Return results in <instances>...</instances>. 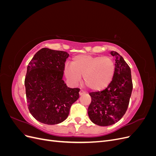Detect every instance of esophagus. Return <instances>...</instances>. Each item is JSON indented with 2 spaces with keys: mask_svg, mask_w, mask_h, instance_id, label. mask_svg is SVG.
I'll use <instances>...</instances> for the list:
<instances>
[{
  "mask_svg": "<svg viewBox=\"0 0 156 156\" xmlns=\"http://www.w3.org/2000/svg\"><path fill=\"white\" fill-rule=\"evenodd\" d=\"M84 93H85V92H84L83 90H81L79 91V95L81 96V95H83V94H84Z\"/></svg>",
  "mask_w": 156,
  "mask_h": 156,
  "instance_id": "34e87169",
  "label": "esophagus"
}]
</instances>
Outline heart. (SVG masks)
Segmentation results:
<instances>
[{
	"label": "heart",
	"instance_id": "1",
	"mask_svg": "<svg viewBox=\"0 0 156 156\" xmlns=\"http://www.w3.org/2000/svg\"><path fill=\"white\" fill-rule=\"evenodd\" d=\"M115 73V63L108 56L79 55L73 58L64 69L68 81L77 84L83 77L85 85L92 90H102L111 83Z\"/></svg>",
	"mask_w": 156,
	"mask_h": 156
}]
</instances>
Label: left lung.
I'll return each instance as SVG.
<instances>
[{
    "label": "left lung",
    "mask_w": 156,
    "mask_h": 156,
    "mask_svg": "<svg viewBox=\"0 0 156 156\" xmlns=\"http://www.w3.org/2000/svg\"><path fill=\"white\" fill-rule=\"evenodd\" d=\"M111 54L115 58V73L111 83L102 91L90 93L92 101L88 115L94 124L100 126L112 125L123 117L133 90L128 64L117 52L112 51Z\"/></svg>",
    "instance_id": "8db88e82"
}]
</instances>
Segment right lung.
Returning a JSON list of instances; mask_svg holds the SVG:
<instances>
[{"label": "right lung", "mask_w": 156, "mask_h": 156, "mask_svg": "<svg viewBox=\"0 0 156 156\" xmlns=\"http://www.w3.org/2000/svg\"><path fill=\"white\" fill-rule=\"evenodd\" d=\"M69 54L42 48L27 66L25 79L28 108L35 119L54 125L67 119L70 107L79 98V88H71L63 78Z\"/></svg>", "instance_id": "right-lung-1"}]
</instances>
